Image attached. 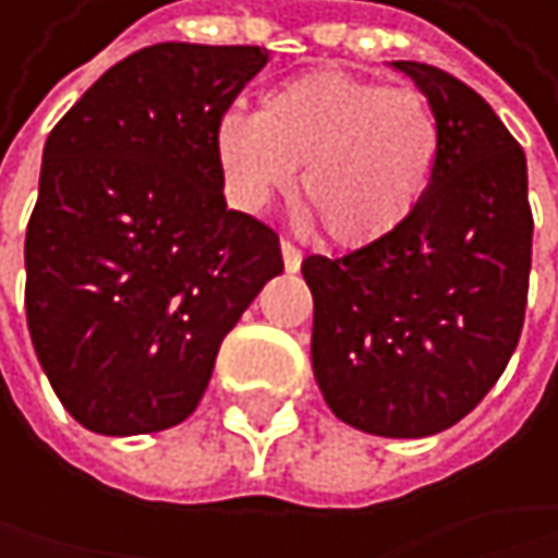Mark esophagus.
I'll list each match as a JSON object with an SVG mask.
<instances>
[{
    "label": "esophagus",
    "instance_id": "1",
    "mask_svg": "<svg viewBox=\"0 0 558 558\" xmlns=\"http://www.w3.org/2000/svg\"><path fill=\"white\" fill-rule=\"evenodd\" d=\"M281 254H284V267H288V270H298L301 260H304V254H301L291 241H281Z\"/></svg>",
    "mask_w": 558,
    "mask_h": 558
}]
</instances>
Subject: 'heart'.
<instances>
[{
    "mask_svg": "<svg viewBox=\"0 0 558 558\" xmlns=\"http://www.w3.org/2000/svg\"><path fill=\"white\" fill-rule=\"evenodd\" d=\"M441 146L432 99L341 70L294 76L264 93L260 110H227L214 157L238 210L257 214L294 183L344 247L388 238L425 197Z\"/></svg>",
    "mask_w": 558,
    "mask_h": 558,
    "instance_id": "heart-1",
    "label": "heart"
}]
</instances>
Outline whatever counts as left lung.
Returning <instances> with one entry per match:
<instances>
[{"label":"left lung","mask_w":558,"mask_h":558,"mask_svg":"<svg viewBox=\"0 0 558 558\" xmlns=\"http://www.w3.org/2000/svg\"><path fill=\"white\" fill-rule=\"evenodd\" d=\"M432 99L441 146L425 197L388 238L311 254V364L328 409L357 432L425 438L462 422L519 344L532 207L525 154L462 80L401 59Z\"/></svg>","instance_id":"1"}]
</instances>
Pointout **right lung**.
Masks as SVG:
<instances>
[{"mask_svg": "<svg viewBox=\"0 0 558 558\" xmlns=\"http://www.w3.org/2000/svg\"><path fill=\"white\" fill-rule=\"evenodd\" d=\"M260 46L157 43L106 70L43 149L26 320L66 412L146 435L197 409L227 331L284 270L277 233L227 210L214 126Z\"/></svg>", "mask_w": 558, "mask_h": 558, "instance_id": "add662e5", "label": "right lung"}]
</instances>
